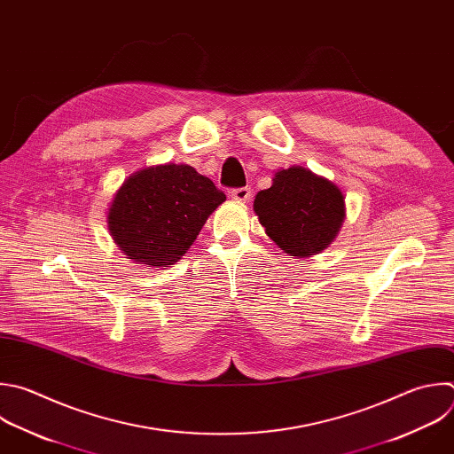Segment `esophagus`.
<instances>
[{
    "mask_svg": "<svg viewBox=\"0 0 454 454\" xmlns=\"http://www.w3.org/2000/svg\"><path fill=\"white\" fill-rule=\"evenodd\" d=\"M251 196H253V192H251L249 187H240V189L231 191V198L235 201H240V203H247L251 200Z\"/></svg>",
    "mask_w": 454,
    "mask_h": 454,
    "instance_id": "obj_1",
    "label": "esophagus"
}]
</instances>
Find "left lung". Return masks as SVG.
<instances>
[{
	"label": "left lung",
	"instance_id": "8db88e82",
	"mask_svg": "<svg viewBox=\"0 0 454 454\" xmlns=\"http://www.w3.org/2000/svg\"><path fill=\"white\" fill-rule=\"evenodd\" d=\"M253 208L265 233L297 258L325 251L346 217L340 189L299 166L278 171L272 185L256 194Z\"/></svg>",
	"mask_w": 454,
	"mask_h": 454
}]
</instances>
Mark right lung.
<instances>
[{
  "instance_id": "right-lung-1",
  "label": "right lung",
  "mask_w": 454,
  "mask_h": 454,
  "mask_svg": "<svg viewBox=\"0 0 454 454\" xmlns=\"http://www.w3.org/2000/svg\"><path fill=\"white\" fill-rule=\"evenodd\" d=\"M224 201V192L191 166L145 168L115 192L108 230L133 262L169 267L187 253L208 215Z\"/></svg>"
}]
</instances>
